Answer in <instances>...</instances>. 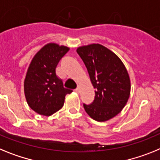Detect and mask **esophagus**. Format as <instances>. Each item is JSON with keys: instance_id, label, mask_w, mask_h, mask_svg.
<instances>
[{"instance_id": "esophagus-1", "label": "esophagus", "mask_w": 160, "mask_h": 160, "mask_svg": "<svg viewBox=\"0 0 160 160\" xmlns=\"http://www.w3.org/2000/svg\"><path fill=\"white\" fill-rule=\"evenodd\" d=\"M76 92L77 93H80V86H77V88H76Z\"/></svg>"}]
</instances>
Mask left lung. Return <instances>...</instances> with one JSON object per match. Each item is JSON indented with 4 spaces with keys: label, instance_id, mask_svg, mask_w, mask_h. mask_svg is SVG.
I'll use <instances>...</instances> for the list:
<instances>
[{
    "label": "left lung",
    "instance_id": "8db88e82",
    "mask_svg": "<svg viewBox=\"0 0 160 160\" xmlns=\"http://www.w3.org/2000/svg\"><path fill=\"white\" fill-rule=\"evenodd\" d=\"M85 64L95 98L84 104L86 113L97 122H105L118 114L128 101L130 80L119 57L101 44L82 46L76 50Z\"/></svg>",
    "mask_w": 160,
    "mask_h": 160
}]
</instances>
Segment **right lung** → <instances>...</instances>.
Here are the masks:
<instances>
[{
	"instance_id": "1",
	"label": "right lung",
	"mask_w": 160,
	"mask_h": 160,
	"mask_svg": "<svg viewBox=\"0 0 160 160\" xmlns=\"http://www.w3.org/2000/svg\"><path fill=\"white\" fill-rule=\"evenodd\" d=\"M69 47L48 43L32 59L24 81V92L29 106L34 112L51 116L63 107L65 96L72 90L63 88L55 68Z\"/></svg>"
}]
</instances>
